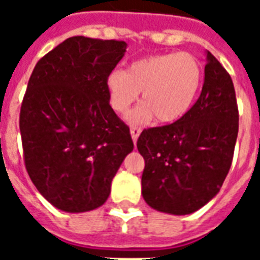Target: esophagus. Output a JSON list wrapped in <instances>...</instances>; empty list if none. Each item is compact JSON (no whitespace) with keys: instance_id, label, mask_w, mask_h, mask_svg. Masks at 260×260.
Here are the masks:
<instances>
[{"instance_id":"obj_1","label":"esophagus","mask_w":260,"mask_h":260,"mask_svg":"<svg viewBox=\"0 0 260 260\" xmlns=\"http://www.w3.org/2000/svg\"><path fill=\"white\" fill-rule=\"evenodd\" d=\"M140 132H142V128H140V126H131V136H132V140H134L135 143L138 140Z\"/></svg>"}]
</instances>
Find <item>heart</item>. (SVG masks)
<instances>
[{
	"mask_svg": "<svg viewBox=\"0 0 260 260\" xmlns=\"http://www.w3.org/2000/svg\"><path fill=\"white\" fill-rule=\"evenodd\" d=\"M204 70L197 56L170 52L139 59L125 71H112L106 90L112 109L126 113L142 93L143 105L129 116L139 122L154 116L163 124L183 117L193 106L201 87Z\"/></svg>",
	"mask_w": 260,
	"mask_h": 260,
	"instance_id": "obj_1",
	"label": "heart"
}]
</instances>
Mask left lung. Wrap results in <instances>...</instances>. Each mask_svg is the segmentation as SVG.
Returning <instances> with one entry per match:
<instances>
[{"mask_svg":"<svg viewBox=\"0 0 260 260\" xmlns=\"http://www.w3.org/2000/svg\"><path fill=\"white\" fill-rule=\"evenodd\" d=\"M239 110L231 75L206 54L205 81L187 113L147 128L138 139L144 158L142 194L159 212L189 214L220 191L234 159Z\"/></svg>","mask_w":260,"mask_h":260,"instance_id":"1","label":"left lung"}]
</instances>
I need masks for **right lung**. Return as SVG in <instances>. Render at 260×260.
<instances>
[{"label":"right lung","mask_w":260,"mask_h":260,"mask_svg":"<svg viewBox=\"0 0 260 260\" xmlns=\"http://www.w3.org/2000/svg\"><path fill=\"white\" fill-rule=\"evenodd\" d=\"M121 40L73 36L35 66L20 110L24 163L39 193L64 212L93 210L134 150L129 126L109 104L106 78Z\"/></svg>","instance_id":"right-lung-1"}]
</instances>
